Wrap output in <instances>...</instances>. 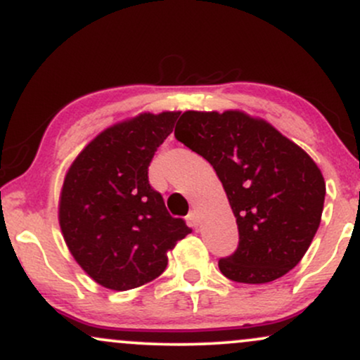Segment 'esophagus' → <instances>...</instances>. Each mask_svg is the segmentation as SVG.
Returning a JSON list of instances; mask_svg holds the SVG:
<instances>
[{"label": "esophagus", "mask_w": 360, "mask_h": 360, "mask_svg": "<svg viewBox=\"0 0 360 360\" xmlns=\"http://www.w3.org/2000/svg\"><path fill=\"white\" fill-rule=\"evenodd\" d=\"M188 221H189V225L193 226V229H196L198 223H200V220H198V213H196V212L189 213V214H188Z\"/></svg>", "instance_id": "esophagus-1"}]
</instances>
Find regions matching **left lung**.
<instances>
[{
    "mask_svg": "<svg viewBox=\"0 0 360 360\" xmlns=\"http://www.w3.org/2000/svg\"><path fill=\"white\" fill-rule=\"evenodd\" d=\"M176 139L217 171L237 218L238 247L218 260L235 283L291 271L320 226L325 181L315 160L271 123L243 111H184Z\"/></svg>",
    "mask_w": 360,
    "mask_h": 360,
    "instance_id": "8db88e82",
    "label": "left lung"
}]
</instances>
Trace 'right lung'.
Masks as SVG:
<instances>
[{
	"label": "right lung",
	"instance_id": "1",
	"mask_svg": "<svg viewBox=\"0 0 360 360\" xmlns=\"http://www.w3.org/2000/svg\"><path fill=\"white\" fill-rule=\"evenodd\" d=\"M179 111L140 113L103 130L65 174L59 223L72 257L101 286L127 291L150 283L167 252L191 233L148 184V166Z\"/></svg>",
	"mask_w": 360,
	"mask_h": 360
}]
</instances>
